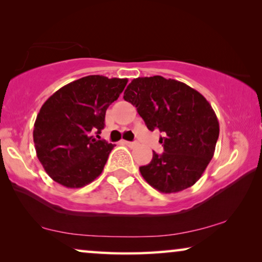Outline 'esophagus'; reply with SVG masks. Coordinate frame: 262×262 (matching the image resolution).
<instances>
[{"mask_svg":"<svg viewBox=\"0 0 262 262\" xmlns=\"http://www.w3.org/2000/svg\"><path fill=\"white\" fill-rule=\"evenodd\" d=\"M123 143L125 145H127V146H130V148H134V146H136L137 145V143L136 142H128V141H123Z\"/></svg>","mask_w":262,"mask_h":262,"instance_id":"esophagus-1","label":"esophagus"}]
</instances>
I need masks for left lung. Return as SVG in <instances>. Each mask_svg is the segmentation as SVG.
<instances>
[{
    "label": "left lung",
    "instance_id": "1",
    "mask_svg": "<svg viewBox=\"0 0 262 262\" xmlns=\"http://www.w3.org/2000/svg\"><path fill=\"white\" fill-rule=\"evenodd\" d=\"M150 131L159 130L164 151L139 167L162 193H177L199 180L213 157L220 123L209 101L189 85L162 76L138 77L124 92Z\"/></svg>",
    "mask_w": 262,
    "mask_h": 262
}]
</instances>
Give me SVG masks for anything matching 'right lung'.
Returning <instances> with one entry per match:
<instances>
[{
    "mask_svg": "<svg viewBox=\"0 0 262 262\" xmlns=\"http://www.w3.org/2000/svg\"><path fill=\"white\" fill-rule=\"evenodd\" d=\"M126 83V78L91 75L64 85L44 102L34 123L33 141L52 180L80 188L102 173L114 145L100 139L99 134L105 127L107 108Z\"/></svg>",
    "mask_w": 262,
    "mask_h": 262,
    "instance_id": "1",
    "label": "right lung"
}]
</instances>
